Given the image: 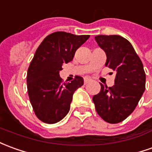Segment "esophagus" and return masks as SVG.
<instances>
[{
	"label": "esophagus",
	"mask_w": 152,
	"mask_h": 152,
	"mask_svg": "<svg viewBox=\"0 0 152 152\" xmlns=\"http://www.w3.org/2000/svg\"><path fill=\"white\" fill-rule=\"evenodd\" d=\"M91 81H92V80L90 79V78H85V80H84V83L86 84V85L88 83H90Z\"/></svg>",
	"instance_id": "obj_1"
}]
</instances>
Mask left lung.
Masks as SVG:
<instances>
[{
  "instance_id": "8db88e82",
  "label": "left lung",
  "mask_w": 152,
  "mask_h": 152,
  "mask_svg": "<svg viewBox=\"0 0 152 152\" xmlns=\"http://www.w3.org/2000/svg\"><path fill=\"white\" fill-rule=\"evenodd\" d=\"M104 51L105 66L116 72L113 86L100 84L99 94L93 96L97 113L109 124H118L131 114L146 88L142 62L130 42L119 35L95 36Z\"/></svg>"
}]
</instances>
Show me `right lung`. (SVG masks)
Returning <instances> with one entry per match:
<instances>
[{
    "label": "right lung",
    "mask_w": 152,
    "mask_h": 152,
    "mask_svg": "<svg viewBox=\"0 0 152 152\" xmlns=\"http://www.w3.org/2000/svg\"><path fill=\"white\" fill-rule=\"evenodd\" d=\"M89 38L55 32L47 36L36 50L27 72V88L34 111L43 123L56 124L68 113L73 94L83 86L84 80L76 76L71 82L63 83L59 72Z\"/></svg>",
    "instance_id": "obj_1"
}]
</instances>
